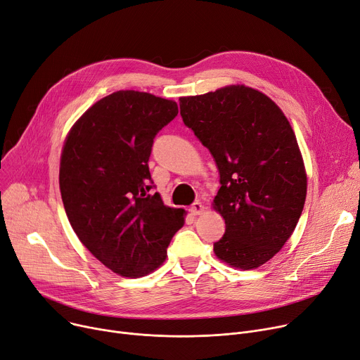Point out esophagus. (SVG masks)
Segmentation results:
<instances>
[{"label":"esophagus","instance_id":"1","mask_svg":"<svg viewBox=\"0 0 360 360\" xmlns=\"http://www.w3.org/2000/svg\"><path fill=\"white\" fill-rule=\"evenodd\" d=\"M190 212H191L193 216H198V214H201V213L204 212V205H202L200 201H195V202L191 205Z\"/></svg>","mask_w":360,"mask_h":360}]
</instances>
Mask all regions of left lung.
Here are the masks:
<instances>
[{
  "label": "left lung",
  "instance_id": "1",
  "mask_svg": "<svg viewBox=\"0 0 360 360\" xmlns=\"http://www.w3.org/2000/svg\"><path fill=\"white\" fill-rule=\"evenodd\" d=\"M184 124L219 169L214 210L226 223L214 254L235 269L271 259L293 233L307 198V172L281 109L247 86L179 99Z\"/></svg>",
  "mask_w": 360,
  "mask_h": 360
}]
</instances>
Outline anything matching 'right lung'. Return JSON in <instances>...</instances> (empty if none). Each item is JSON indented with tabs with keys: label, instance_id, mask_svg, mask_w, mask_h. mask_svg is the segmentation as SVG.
<instances>
[{
	"label": "right lung",
	"instance_id": "1",
	"mask_svg": "<svg viewBox=\"0 0 360 360\" xmlns=\"http://www.w3.org/2000/svg\"><path fill=\"white\" fill-rule=\"evenodd\" d=\"M176 115L174 101L120 90L89 108L64 143L60 190L71 228L122 277L156 270L184 226L182 209L151 194L148 170L156 134Z\"/></svg>",
	"mask_w": 360,
	"mask_h": 360
}]
</instances>
